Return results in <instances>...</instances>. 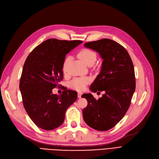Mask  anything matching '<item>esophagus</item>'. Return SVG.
<instances>
[{
	"label": "esophagus",
	"mask_w": 159,
	"mask_h": 159,
	"mask_svg": "<svg viewBox=\"0 0 159 159\" xmlns=\"http://www.w3.org/2000/svg\"><path fill=\"white\" fill-rule=\"evenodd\" d=\"M82 93L81 92H78V98H81V95H82Z\"/></svg>",
	"instance_id": "1"
}]
</instances>
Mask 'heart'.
I'll use <instances>...</instances> for the list:
<instances>
[{"mask_svg":"<svg viewBox=\"0 0 159 159\" xmlns=\"http://www.w3.org/2000/svg\"><path fill=\"white\" fill-rule=\"evenodd\" d=\"M78 56L87 65H89L91 64H93L94 62L96 60V58H97V56H96L95 53L92 50L87 49V48L81 50L78 53ZM69 60H70V57H67L64 61L63 66H62V70H63L64 71H66V67H67V65H68ZM89 81H90L89 78H86V77L76 78L71 81L70 86L74 89L78 90V91H82L85 89L86 86H87V85L89 83Z\"/></svg>","mask_w":159,"mask_h":159,"instance_id":"heart-1","label":"heart"}]
</instances>
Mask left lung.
<instances>
[{
	"mask_svg": "<svg viewBox=\"0 0 159 159\" xmlns=\"http://www.w3.org/2000/svg\"><path fill=\"white\" fill-rule=\"evenodd\" d=\"M84 46L98 52L103 59L100 73L89 89L105 93L98 100L91 93L81 95L88 101L83 117L90 127L107 131L121 121L131 104L136 85L133 64L125 48L112 40L104 38Z\"/></svg>",
	"mask_w": 159,
	"mask_h": 159,
	"instance_id": "obj_1",
	"label": "left lung"
}]
</instances>
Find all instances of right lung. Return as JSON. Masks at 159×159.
<instances>
[{
  "label": "right lung",
  "instance_id": "add662e5",
  "mask_svg": "<svg viewBox=\"0 0 159 159\" xmlns=\"http://www.w3.org/2000/svg\"><path fill=\"white\" fill-rule=\"evenodd\" d=\"M81 43V40L48 39L27 57L19 88L24 107L38 127L53 130L60 127L66 110L76 101L78 93L75 91L66 88L57 95L52 93V89L59 87L63 80L62 66L66 55Z\"/></svg>",
  "mask_w": 159,
  "mask_h": 159
}]
</instances>
